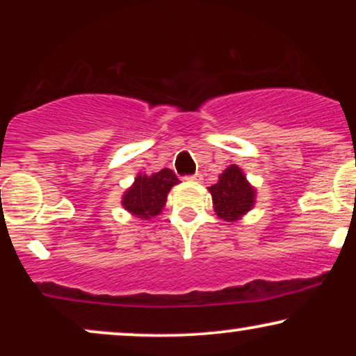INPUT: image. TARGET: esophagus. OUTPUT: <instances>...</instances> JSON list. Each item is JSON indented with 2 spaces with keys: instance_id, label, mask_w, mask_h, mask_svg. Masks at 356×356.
I'll return each instance as SVG.
<instances>
[{
  "instance_id": "1",
  "label": "esophagus",
  "mask_w": 356,
  "mask_h": 356,
  "mask_svg": "<svg viewBox=\"0 0 356 356\" xmlns=\"http://www.w3.org/2000/svg\"><path fill=\"white\" fill-rule=\"evenodd\" d=\"M191 181H195V182H201L202 181V175L201 174H194V175H191Z\"/></svg>"
}]
</instances>
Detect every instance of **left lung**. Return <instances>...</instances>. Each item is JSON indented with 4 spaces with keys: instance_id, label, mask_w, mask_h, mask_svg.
Returning <instances> with one entry per match:
<instances>
[{
    "instance_id": "1",
    "label": "left lung",
    "mask_w": 356,
    "mask_h": 356,
    "mask_svg": "<svg viewBox=\"0 0 356 356\" xmlns=\"http://www.w3.org/2000/svg\"><path fill=\"white\" fill-rule=\"evenodd\" d=\"M209 192L214 212L226 222L239 220L256 204V187L236 164H231L219 175V181L209 187Z\"/></svg>"
}]
</instances>
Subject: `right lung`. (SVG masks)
I'll list each match as a JSON object with an SVG mask.
<instances>
[{"label":"right lung","instance_id":"add662e5","mask_svg":"<svg viewBox=\"0 0 356 356\" xmlns=\"http://www.w3.org/2000/svg\"><path fill=\"white\" fill-rule=\"evenodd\" d=\"M179 179L170 169H162L150 175L137 174L136 181L122 195V206L140 220H149L159 216L165 207L167 195Z\"/></svg>","mask_w":356,"mask_h":356}]
</instances>
